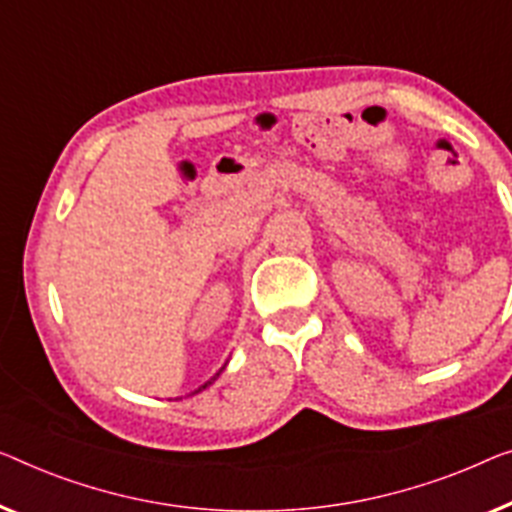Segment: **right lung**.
<instances>
[{
  "label": "right lung",
  "instance_id": "add662e5",
  "mask_svg": "<svg viewBox=\"0 0 512 512\" xmlns=\"http://www.w3.org/2000/svg\"><path fill=\"white\" fill-rule=\"evenodd\" d=\"M213 379H216V377H211V379H209V381H207V384H202V386H200V388H197V391H195V393H200V391H202V388H207V386H209V384H211V381H213Z\"/></svg>",
  "mask_w": 512,
  "mask_h": 512
}]
</instances>
